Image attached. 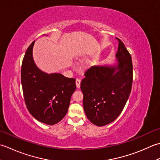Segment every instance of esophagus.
Listing matches in <instances>:
<instances>
[{
	"instance_id": "esophagus-1",
	"label": "esophagus",
	"mask_w": 160,
	"mask_h": 160,
	"mask_svg": "<svg viewBox=\"0 0 160 160\" xmlns=\"http://www.w3.org/2000/svg\"><path fill=\"white\" fill-rule=\"evenodd\" d=\"M80 83H81V80H80V79H76V86H77V88H79L80 87Z\"/></svg>"
}]
</instances>
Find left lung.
Segmentation results:
<instances>
[{
  "label": "left lung",
  "mask_w": 160,
  "mask_h": 160,
  "mask_svg": "<svg viewBox=\"0 0 160 160\" xmlns=\"http://www.w3.org/2000/svg\"><path fill=\"white\" fill-rule=\"evenodd\" d=\"M119 41L115 66H92L81 82L83 109L93 124L103 126L118 117L131 92L132 63L124 44Z\"/></svg>",
  "instance_id": "obj_1"
}]
</instances>
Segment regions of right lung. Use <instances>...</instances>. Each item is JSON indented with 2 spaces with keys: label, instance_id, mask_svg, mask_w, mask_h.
I'll use <instances>...</instances> for the list:
<instances>
[{
  "label": "right lung",
  "instance_id": "1",
  "mask_svg": "<svg viewBox=\"0 0 160 160\" xmlns=\"http://www.w3.org/2000/svg\"><path fill=\"white\" fill-rule=\"evenodd\" d=\"M34 42L26 50L21 67L25 105L38 121L54 125L66 115L71 96L76 90V80L60 73H45L39 69L32 56Z\"/></svg>",
  "mask_w": 160,
  "mask_h": 160
}]
</instances>
